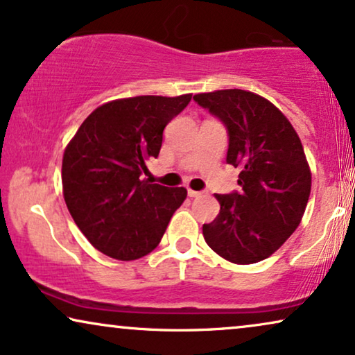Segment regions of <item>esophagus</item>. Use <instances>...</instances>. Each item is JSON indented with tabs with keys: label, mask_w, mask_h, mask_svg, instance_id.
Listing matches in <instances>:
<instances>
[{
	"label": "esophagus",
	"mask_w": 355,
	"mask_h": 355,
	"mask_svg": "<svg viewBox=\"0 0 355 355\" xmlns=\"http://www.w3.org/2000/svg\"><path fill=\"white\" fill-rule=\"evenodd\" d=\"M202 195V191H195V190H188V196L190 198H198V196H201Z\"/></svg>",
	"instance_id": "esophagus-1"
}]
</instances>
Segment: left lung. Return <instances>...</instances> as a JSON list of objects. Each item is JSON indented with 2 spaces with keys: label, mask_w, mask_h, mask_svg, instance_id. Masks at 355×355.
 I'll return each instance as SVG.
<instances>
[{
  "label": "left lung",
  "mask_w": 355,
  "mask_h": 355,
  "mask_svg": "<svg viewBox=\"0 0 355 355\" xmlns=\"http://www.w3.org/2000/svg\"><path fill=\"white\" fill-rule=\"evenodd\" d=\"M193 101L224 123L227 164L242 170V190L216 195L220 211L202 225L206 243L230 263L266 259L295 232L309 202L311 173L299 135L258 94L225 89Z\"/></svg>",
  "instance_id": "1"
}]
</instances>
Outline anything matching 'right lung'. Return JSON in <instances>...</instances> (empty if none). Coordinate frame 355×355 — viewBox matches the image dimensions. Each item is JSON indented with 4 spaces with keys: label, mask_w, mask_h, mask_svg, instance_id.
I'll use <instances>...</instances> for the list:
<instances>
[{
    "label": "right lung",
    "mask_w": 355,
    "mask_h": 355,
    "mask_svg": "<svg viewBox=\"0 0 355 355\" xmlns=\"http://www.w3.org/2000/svg\"><path fill=\"white\" fill-rule=\"evenodd\" d=\"M191 94L139 96L96 108L66 146L61 165L63 196L79 230L94 248L121 261L153 252L185 188L143 180L146 160L157 157L167 123Z\"/></svg>",
    "instance_id": "obj_1"
}]
</instances>
